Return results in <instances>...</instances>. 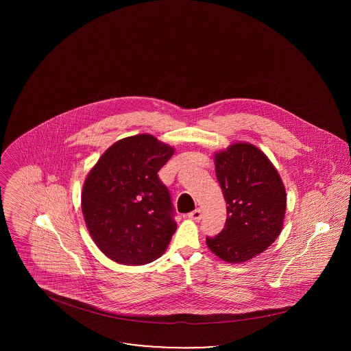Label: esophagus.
<instances>
[{"instance_id":"esophagus-1","label":"esophagus","mask_w":351,"mask_h":351,"mask_svg":"<svg viewBox=\"0 0 351 351\" xmlns=\"http://www.w3.org/2000/svg\"><path fill=\"white\" fill-rule=\"evenodd\" d=\"M188 217L191 218V219H193V221H200L201 218H202V212H201V209H196V210L191 212V213L188 215Z\"/></svg>"}]
</instances>
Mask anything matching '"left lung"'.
I'll return each instance as SVG.
<instances>
[{
	"mask_svg": "<svg viewBox=\"0 0 351 351\" xmlns=\"http://www.w3.org/2000/svg\"><path fill=\"white\" fill-rule=\"evenodd\" d=\"M226 201L225 228L206 238L209 250L228 263H243L271 246L283 229L287 193L267 155L247 142H235L213 155Z\"/></svg>",
	"mask_w": 351,
	"mask_h": 351,
	"instance_id": "obj_1",
	"label": "left lung"
}]
</instances>
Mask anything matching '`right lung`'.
Wrapping results in <instances>:
<instances>
[{
  "label": "right lung",
  "mask_w": 351,
  "mask_h": 351,
  "mask_svg": "<svg viewBox=\"0 0 351 351\" xmlns=\"http://www.w3.org/2000/svg\"><path fill=\"white\" fill-rule=\"evenodd\" d=\"M175 149L151 134L119 139L85 178L82 210L93 242L109 259L142 266L160 258L176 230L158 171Z\"/></svg>",
  "instance_id": "1"
}]
</instances>
